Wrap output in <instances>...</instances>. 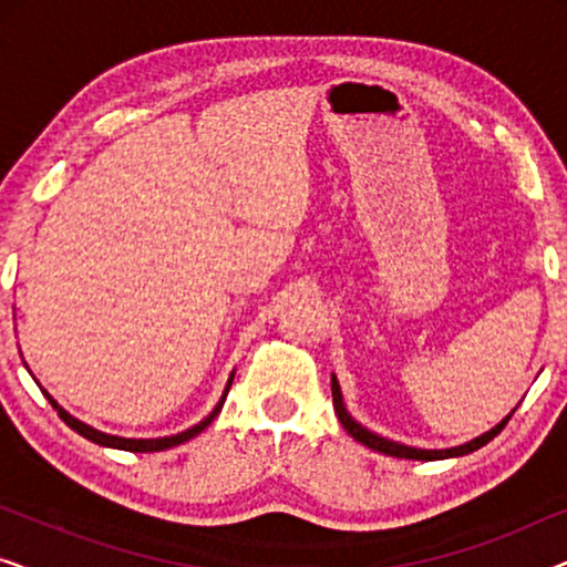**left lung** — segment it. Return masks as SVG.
<instances>
[{
    "mask_svg": "<svg viewBox=\"0 0 567 567\" xmlns=\"http://www.w3.org/2000/svg\"><path fill=\"white\" fill-rule=\"evenodd\" d=\"M330 386H332V405H336V413H338L340 425H343V429H346L348 433H351V436H353L355 441H361L363 446L374 449V452H382V454H386V456H398V460L436 462V460H449V456L472 454V452H477L480 446H485L487 441H493L495 436H498V433H501L503 429H506V423L511 421V415H514V413L506 415L498 425H495V429L483 433V436L467 441V444H462V446H452V449H415V446L398 444V441H390V439H384V436H377V433H371L369 429H363L361 423H355L353 417L348 415V410H346V405H343V394H340V384H338L336 377H332Z\"/></svg>",
    "mask_w": 567,
    "mask_h": 567,
    "instance_id": "left-lung-1",
    "label": "left lung"
}]
</instances>
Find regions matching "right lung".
<instances>
[{"label": "right lung", "instance_id": "add662e5", "mask_svg": "<svg viewBox=\"0 0 567 567\" xmlns=\"http://www.w3.org/2000/svg\"><path fill=\"white\" fill-rule=\"evenodd\" d=\"M231 379H235V371H231L229 382H227V386H224V394H221V400L216 402V408L212 410V413H208V415L204 417V421L196 423V425H193V429H188V431H183V433H175V436H162V439H123V436H111V433H103V431L92 429V425H87V423L76 421V417H74V415H69L66 410L61 408L59 402L53 400L49 392L43 390V394H45V398H49L51 405L59 410V417H61V421H64V423L69 425V429L76 431V433H80V436H84V439L95 441V444H100V446L123 449V452H165V449H173V446H181V444H185V441H190L193 436H198L200 431H204V429H208V425H212L214 417L221 413V405H224V400H227V392H229V386H231Z\"/></svg>", "mask_w": 567, "mask_h": 567}]
</instances>
